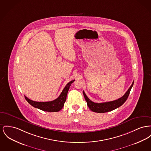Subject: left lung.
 <instances>
[{"mask_svg": "<svg viewBox=\"0 0 151 151\" xmlns=\"http://www.w3.org/2000/svg\"><path fill=\"white\" fill-rule=\"evenodd\" d=\"M133 83H134V81H133L131 87L129 88L128 91L126 92V93L122 97L119 98L117 100L112 101H108V102L101 103H94V102L92 101L87 96L84 91H83V95H84V96L85 98V100H86V101L87 103V106L91 111H92L94 112H97V113H105V112L113 111L116 108H119V106H122L124 104L129 95L130 91L131 90L132 87H133Z\"/></svg>", "mask_w": 151, "mask_h": 151, "instance_id": "1", "label": "left lung"}]
</instances>
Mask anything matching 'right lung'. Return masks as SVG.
Returning a JSON list of instances; mask_svg holds the SVG:
<instances>
[{
	"label": "right lung",
	"instance_id": "add662e5",
	"mask_svg": "<svg viewBox=\"0 0 151 151\" xmlns=\"http://www.w3.org/2000/svg\"><path fill=\"white\" fill-rule=\"evenodd\" d=\"M74 81L75 80H73L69 82L64 87V88L63 89L60 96L53 101L46 102H38L31 100L27 98L26 96L24 97L26 100L28 101V103L35 108L47 112H58L60 109H62L64 106V103L66 100L67 93L70 89V87Z\"/></svg>",
	"mask_w": 151,
	"mask_h": 151
}]
</instances>
